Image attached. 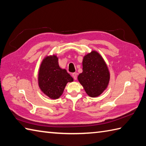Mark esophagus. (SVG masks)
Segmentation results:
<instances>
[{"instance_id":"obj_1","label":"esophagus","mask_w":146,"mask_h":146,"mask_svg":"<svg viewBox=\"0 0 146 146\" xmlns=\"http://www.w3.org/2000/svg\"><path fill=\"white\" fill-rule=\"evenodd\" d=\"M77 74L76 72H74V73L72 74V77H73V78H74V80L77 79Z\"/></svg>"}]
</instances>
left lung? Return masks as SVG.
Segmentation results:
<instances>
[{
  "mask_svg": "<svg viewBox=\"0 0 146 146\" xmlns=\"http://www.w3.org/2000/svg\"><path fill=\"white\" fill-rule=\"evenodd\" d=\"M78 81L92 98L100 96L108 87L110 72L99 53L93 50L84 56L82 72L78 76Z\"/></svg>",
  "mask_w": 146,
  "mask_h": 146,
  "instance_id": "8db88e82",
  "label": "left lung"
}]
</instances>
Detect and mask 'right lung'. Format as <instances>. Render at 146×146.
<instances>
[{"mask_svg":"<svg viewBox=\"0 0 146 146\" xmlns=\"http://www.w3.org/2000/svg\"><path fill=\"white\" fill-rule=\"evenodd\" d=\"M55 55L46 56L41 62L38 72V85L41 91L51 99H58L68 82L73 78L65 69L59 67Z\"/></svg>","mask_w":146,"mask_h":146,"instance_id":"right-lung-1","label":"right lung"}]
</instances>
